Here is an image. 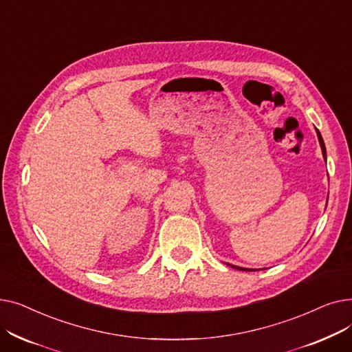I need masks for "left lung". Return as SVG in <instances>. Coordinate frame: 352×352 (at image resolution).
<instances>
[{"mask_svg": "<svg viewBox=\"0 0 352 352\" xmlns=\"http://www.w3.org/2000/svg\"><path fill=\"white\" fill-rule=\"evenodd\" d=\"M317 135H318V140H320V145H321V150H322V155H324V158H325V161H327V151H325V144H324V141H322V137H321V134H320V131L317 129ZM232 268H236V270H239V271H250V270H247V268H243V267H235V265H231Z\"/></svg>", "mask_w": 352, "mask_h": 352, "instance_id": "obj_1", "label": "left lung"}]
</instances>
